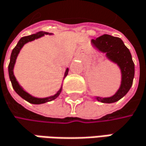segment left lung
I'll list each match as a JSON object with an SVG mask.
<instances>
[{
    "instance_id": "8db88e82",
    "label": "left lung",
    "mask_w": 146,
    "mask_h": 146,
    "mask_svg": "<svg viewBox=\"0 0 146 146\" xmlns=\"http://www.w3.org/2000/svg\"><path fill=\"white\" fill-rule=\"evenodd\" d=\"M91 44L99 52L105 54L109 61L116 64L119 67L121 77L120 87L114 95L107 98L94 96V98L103 103L116 102L122 98L132 86L135 64L131 52L120 38L109 35H103L96 39H92Z\"/></svg>"
}]
</instances>
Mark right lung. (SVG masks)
Masks as SVG:
<instances>
[{
  "mask_svg": "<svg viewBox=\"0 0 146 146\" xmlns=\"http://www.w3.org/2000/svg\"><path fill=\"white\" fill-rule=\"evenodd\" d=\"M52 35L53 34L52 33H48V32H44V31H39L38 33H35V34H33L29 36H25V37H22L21 39L19 40V42L17 43L16 46L14 48L12 52H11V60H10V64H9V67H8V72H9V77H10V80L11 82V84H12V87H13L14 90L15 91V92L20 96L22 98L25 99V101L29 102L30 103L32 104H43V103H45L48 102H51L53 100L56 99L61 93L62 92V86L61 88H59V90L56 92L54 95H52V96H49L47 98H36V97H34L32 95H30L29 92H27L25 90L21 84L18 82L17 79L15 78V74H14V68H15V62H16V58L19 55L21 48L23 46L29 43L31 41H34L35 39H38L44 35ZM68 68H66V71L64 73V78L68 75Z\"/></svg>",
  "mask_w": 146,
  "mask_h": 146,
  "instance_id": "1",
  "label": "right lung"
}]
</instances>
